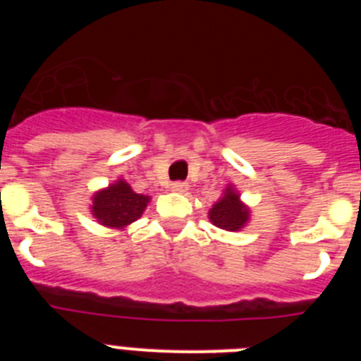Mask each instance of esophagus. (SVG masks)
I'll use <instances>...</instances> for the list:
<instances>
[{
  "label": "esophagus",
  "instance_id": "esophagus-1",
  "mask_svg": "<svg viewBox=\"0 0 361 361\" xmlns=\"http://www.w3.org/2000/svg\"><path fill=\"white\" fill-rule=\"evenodd\" d=\"M188 190H190V186H188L186 183H173V184H171V191H175V193H188Z\"/></svg>",
  "mask_w": 361,
  "mask_h": 361
}]
</instances>
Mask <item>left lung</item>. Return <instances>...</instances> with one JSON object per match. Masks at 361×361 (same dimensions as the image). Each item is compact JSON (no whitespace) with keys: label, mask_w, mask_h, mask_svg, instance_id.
<instances>
[{"label":"left lung","mask_w":361,"mask_h":361,"mask_svg":"<svg viewBox=\"0 0 361 361\" xmlns=\"http://www.w3.org/2000/svg\"><path fill=\"white\" fill-rule=\"evenodd\" d=\"M208 219L215 228L224 231H240L251 219V209L240 200V193L233 184H228L222 197L216 200L208 212Z\"/></svg>","instance_id":"8db88e82"}]
</instances>
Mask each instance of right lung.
Here are the masks:
<instances>
[{
	"label": "right lung",
	"instance_id": "1",
	"mask_svg": "<svg viewBox=\"0 0 361 361\" xmlns=\"http://www.w3.org/2000/svg\"><path fill=\"white\" fill-rule=\"evenodd\" d=\"M149 200L152 197L135 193L124 178H117L92 195L90 212L104 228L126 229L141 219Z\"/></svg>",
	"mask_w": 361,
	"mask_h": 361
}]
</instances>
